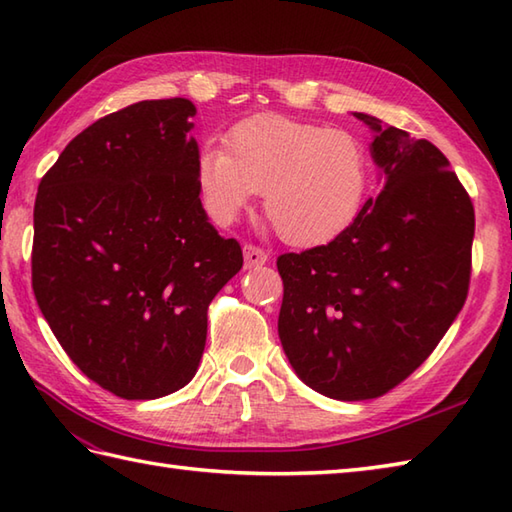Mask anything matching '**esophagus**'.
Instances as JSON below:
<instances>
[{
    "instance_id": "esophagus-1",
    "label": "esophagus",
    "mask_w": 512,
    "mask_h": 512,
    "mask_svg": "<svg viewBox=\"0 0 512 512\" xmlns=\"http://www.w3.org/2000/svg\"><path fill=\"white\" fill-rule=\"evenodd\" d=\"M268 262V253L255 244H246L244 246V268H259Z\"/></svg>"
}]
</instances>
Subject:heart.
Instances as JSON below:
<instances>
[{
	"instance_id": "obj_1",
	"label": "heart",
	"mask_w": 512,
	"mask_h": 512,
	"mask_svg": "<svg viewBox=\"0 0 512 512\" xmlns=\"http://www.w3.org/2000/svg\"><path fill=\"white\" fill-rule=\"evenodd\" d=\"M226 147L206 145L198 158L204 209L228 226L264 191V213L281 239L317 246L339 237L363 209L369 156L343 129L255 116L231 129Z\"/></svg>"
}]
</instances>
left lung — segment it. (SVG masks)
Listing matches in <instances>:
<instances>
[{
  "mask_svg": "<svg viewBox=\"0 0 512 512\" xmlns=\"http://www.w3.org/2000/svg\"><path fill=\"white\" fill-rule=\"evenodd\" d=\"M385 176L330 244L279 255V339L297 376L336 400L387 394L427 361L462 310L475 211L429 140L356 112Z\"/></svg>",
  "mask_w": 512,
  "mask_h": 512,
  "instance_id": "left-lung-1",
  "label": "left lung"
}]
</instances>
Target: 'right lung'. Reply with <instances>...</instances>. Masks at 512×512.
Here are the masks:
<instances>
[{
  "label": "right lung",
  "instance_id": "add662e5",
  "mask_svg": "<svg viewBox=\"0 0 512 512\" xmlns=\"http://www.w3.org/2000/svg\"><path fill=\"white\" fill-rule=\"evenodd\" d=\"M187 99L140 101L70 140L39 182L32 290L61 347L127 400L198 372L206 310L244 264L200 202Z\"/></svg>",
  "mask_w": 512,
  "mask_h": 512
}]
</instances>
